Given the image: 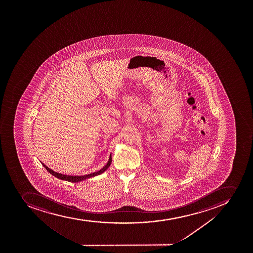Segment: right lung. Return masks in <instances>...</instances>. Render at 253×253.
I'll return each mask as SVG.
<instances>
[{
    "label": "right lung",
    "mask_w": 253,
    "mask_h": 253,
    "mask_svg": "<svg viewBox=\"0 0 253 253\" xmlns=\"http://www.w3.org/2000/svg\"><path fill=\"white\" fill-rule=\"evenodd\" d=\"M111 163H112V156L110 155L109 160H108V164H106L105 167H103L101 170H98L96 172L91 173V174H85V175H77V176L76 175H66V174H61V173L56 172V171H54V170H51L50 168H47V166H45L44 164H42H42L50 174H52V175L56 177V178L62 179V180L72 182V183H78V182L83 181L84 179H89V178H91V177L96 176V175H98V174H102V173L104 172V171L109 168L110 165H111Z\"/></svg>",
    "instance_id": "right-lung-1"
}]
</instances>
